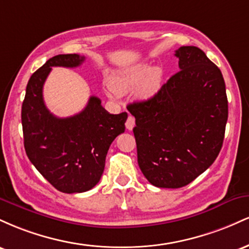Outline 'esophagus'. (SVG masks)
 Here are the masks:
<instances>
[{
  "mask_svg": "<svg viewBox=\"0 0 249 249\" xmlns=\"http://www.w3.org/2000/svg\"><path fill=\"white\" fill-rule=\"evenodd\" d=\"M134 124H136V122H134V118L132 116H128L127 117V121L126 123H125V126H126L127 130H132V128L134 127Z\"/></svg>",
  "mask_w": 249,
  "mask_h": 249,
  "instance_id": "obj_1",
  "label": "esophagus"
}]
</instances>
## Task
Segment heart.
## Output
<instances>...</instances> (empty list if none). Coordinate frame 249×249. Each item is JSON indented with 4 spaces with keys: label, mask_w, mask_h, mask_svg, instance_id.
Wrapping results in <instances>:
<instances>
[{
    "label": "heart",
    "mask_w": 249,
    "mask_h": 249,
    "mask_svg": "<svg viewBox=\"0 0 249 249\" xmlns=\"http://www.w3.org/2000/svg\"><path fill=\"white\" fill-rule=\"evenodd\" d=\"M162 79L160 68H152L150 64H137L119 71L112 76L110 87L118 95L130 92L138 88V97L146 99L159 90Z\"/></svg>",
    "instance_id": "heart-1"
}]
</instances>
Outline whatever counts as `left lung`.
Returning <instances> with one entry per match:
<instances>
[{"instance_id": "8db88e82", "label": "left lung", "mask_w": 249, "mask_h": 249, "mask_svg": "<svg viewBox=\"0 0 249 249\" xmlns=\"http://www.w3.org/2000/svg\"><path fill=\"white\" fill-rule=\"evenodd\" d=\"M174 55L180 71L152 98L127 107L136 118L139 167L151 184L162 188L186 186L213 164L228 118L219 68L192 45Z\"/></svg>"}]
</instances>
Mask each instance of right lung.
<instances>
[{"instance_id": "obj_1", "label": "right lung", "mask_w": 249, "mask_h": 249, "mask_svg": "<svg viewBox=\"0 0 249 249\" xmlns=\"http://www.w3.org/2000/svg\"><path fill=\"white\" fill-rule=\"evenodd\" d=\"M84 59L68 53L45 62L31 75L22 104L25 153L37 171L63 193L87 192L98 184L108 147L124 132L127 119L126 112L108 113L95 96L75 116L58 118L48 110L43 85L51 68H76Z\"/></svg>"}]
</instances>
